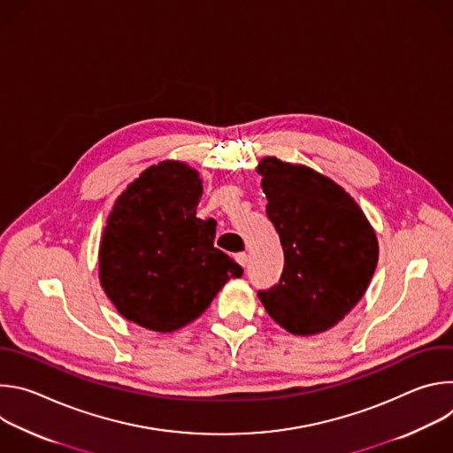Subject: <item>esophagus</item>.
Returning a JSON list of instances; mask_svg holds the SVG:
<instances>
[{
    "label": "esophagus",
    "instance_id": "obj_1",
    "mask_svg": "<svg viewBox=\"0 0 453 453\" xmlns=\"http://www.w3.org/2000/svg\"><path fill=\"white\" fill-rule=\"evenodd\" d=\"M234 260H236L242 267H245L247 262H249V256H247L245 252H238V254H234Z\"/></svg>",
    "mask_w": 453,
    "mask_h": 453
}]
</instances>
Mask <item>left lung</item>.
Returning a JSON list of instances; mask_svg holds the SVG:
<instances>
[{
    "label": "left lung",
    "mask_w": 453,
    "mask_h": 453,
    "mask_svg": "<svg viewBox=\"0 0 453 453\" xmlns=\"http://www.w3.org/2000/svg\"><path fill=\"white\" fill-rule=\"evenodd\" d=\"M257 172L285 254L278 285L257 296L287 332H326L364 296L378 262L376 234L328 177L276 157H265Z\"/></svg>",
    "instance_id": "8db88e82"
}]
</instances>
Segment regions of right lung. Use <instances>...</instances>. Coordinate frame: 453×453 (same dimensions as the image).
Segmentation results:
<instances>
[{
  "label": "right lung",
  "instance_id": "add662e5",
  "mask_svg": "<svg viewBox=\"0 0 453 453\" xmlns=\"http://www.w3.org/2000/svg\"><path fill=\"white\" fill-rule=\"evenodd\" d=\"M199 173L165 161L121 193L100 243V281L116 310L154 332L196 320L243 269L215 247L217 222L197 219Z\"/></svg>",
  "mask_w": 453,
  "mask_h": 453
}]
</instances>
